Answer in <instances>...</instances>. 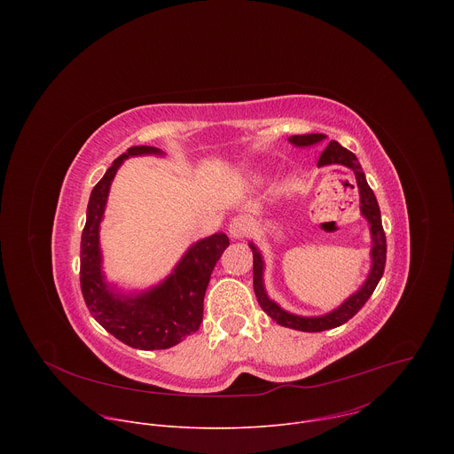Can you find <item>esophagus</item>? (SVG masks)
I'll use <instances>...</instances> for the list:
<instances>
[{
  "label": "esophagus",
  "instance_id": "1",
  "mask_svg": "<svg viewBox=\"0 0 454 454\" xmlns=\"http://www.w3.org/2000/svg\"><path fill=\"white\" fill-rule=\"evenodd\" d=\"M228 231H230V235L233 239H242V237H246L249 233V221L246 217H242V215L231 219L230 226H228Z\"/></svg>",
  "mask_w": 454,
  "mask_h": 454
}]
</instances>
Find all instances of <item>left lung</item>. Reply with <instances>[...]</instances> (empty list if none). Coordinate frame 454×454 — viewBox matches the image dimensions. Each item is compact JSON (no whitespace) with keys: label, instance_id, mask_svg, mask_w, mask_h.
Listing matches in <instances>:
<instances>
[{"label":"left lung","instance_id":"obj_1","mask_svg":"<svg viewBox=\"0 0 454 454\" xmlns=\"http://www.w3.org/2000/svg\"><path fill=\"white\" fill-rule=\"evenodd\" d=\"M321 140H325V135H294L289 138L291 144L298 145V147H309L314 145ZM323 165H345L348 168L354 170L356 179H357V186H359V196H361V214L366 217V221L370 223V231H372V271L364 282V286L352 294L345 303H341V307H338L336 310L319 316V317H301L296 314H289L286 310H282L275 301H271L264 291V282H262V256L261 253L256 251V247L253 244V287H254V294L258 303L264 309V312H268V316H271V319H275L278 325L287 327V329H294V331H301V333H321V331H329L334 327L343 325L350 317H354L359 309L368 301V298L372 296V293L375 291L379 280L382 278L384 273V264H386V235L382 230V223H380V210L377 205V200L373 196L372 188L366 183L364 172L357 163V158L354 153L347 151L345 147H341L338 142H329V145L323 149L319 160H317V167Z\"/></svg>","mask_w":454,"mask_h":454}]
</instances>
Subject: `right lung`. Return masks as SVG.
I'll return each instance as SVG.
<instances>
[{"label":"right lung","mask_w":454,"mask_h":454,"mask_svg":"<svg viewBox=\"0 0 454 454\" xmlns=\"http://www.w3.org/2000/svg\"><path fill=\"white\" fill-rule=\"evenodd\" d=\"M140 154H161V151L149 145L127 149L91 190L81 240V289L91 316L116 340L140 350H163L200 329L210 275L230 239L215 233L193 244L174 273L149 293L137 298L114 296L100 271L98 226L118 167L125 158Z\"/></svg>","instance_id":"add662e5"}]
</instances>
